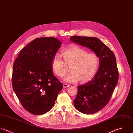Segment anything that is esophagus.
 Returning <instances> with one entry per match:
<instances>
[{"instance_id":"1","label":"esophagus","mask_w":133,"mask_h":133,"mask_svg":"<svg viewBox=\"0 0 133 133\" xmlns=\"http://www.w3.org/2000/svg\"><path fill=\"white\" fill-rule=\"evenodd\" d=\"M69 87H70V85H69V84H66V83H64L63 84V87L64 88H68Z\"/></svg>"}]
</instances>
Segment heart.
<instances>
[{
    "label": "heart",
    "instance_id": "heart-1",
    "mask_svg": "<svg viewBox=\"0 0 133 133\" xmlns=\"http://www.w3.org/2000/svg\"><path fill=\"white\" fill-rule=\"evenodd\" d=\"M64 61L61 56L56 54L52 60L51 66L54 74L63 77L66 72V64L69 65L70 71L64 78L65 82L75 83L81 79L85 82L92 78L97 71L98 58L94 53L88 52L77 46H72L64 49L62 53Z\"/></svg>",
    "mask_w": 133,
    "mask_h": 133
}]
</instances>
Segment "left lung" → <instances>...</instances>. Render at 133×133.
<instances>
[{
	"label": "left lung",
	"mask_w": 133,
	"mask_h": 133,
	"mask_svg": "<svg viewBox=\"0 0 133 133\" xmlns=\"http://www.w3.org/2000/svg\"><path fill=\"white\" fill-rule=\"evenodd\" d=\"M70 40L91 49L99 58L96 74L86 84L78 86V93L74 101L75 107L80 112L95 114L108 103L118 83L119 72L115 55L97 38L71 36Z\"/></svg>",
	"instance_id": "left-lung-1"
}]
</instances>
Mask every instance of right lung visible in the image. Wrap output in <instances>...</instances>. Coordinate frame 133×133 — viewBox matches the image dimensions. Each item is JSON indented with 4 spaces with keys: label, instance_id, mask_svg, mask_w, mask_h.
Here are the masks:
<instances>
[{
    "label": "right lung",
    "instance_id": "add662e5",
    "mask_svg": "<svg viewBox=\"0 0 133 133\" xmlns=\"http://www.w3.org/2000/svg\"><path fill=\"white\" fill-rule=\"evenodd\" d=\"M61 44L54 37L36 38L21 50L14 63L13 91L23 107L32 114L41 115L50 111L63 89L51 66Z\"/></svg>",
    "mask_w": 133,
    "mask_h": 133
}]
</instances>
